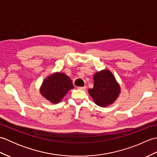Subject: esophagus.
I'll list each match as a JSON object with an SVG mask.
<instances>
[{
    "mask_svg": "<svg viewBox=\"0 0 157 157\" xmlns=\"http://www.w3.org/2000/svg\"><path fill=\"white\" fill-rule=\"evenodd\" d=\"M78 88L79 90H85L86 88V86H79Z\"/></svg>",
    "mask_w": 157,
    "mask_h": 157,
    "instance_id": "34e87169",
    "label": "esophagus"
}]
</instances>
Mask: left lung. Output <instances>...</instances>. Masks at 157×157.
I'll return each mask as SVG.
<instances>
[{"label": "left lung", "mask_w": 157, "mask_h": 157, "mask_svg": "<svg viewBox=\"0 0 157 157\" xmlns=\"http://www.w3.org/2000/svg\"><path fill=\"white\" fill-rule=\"evenodd\" d=\"M94 82V87L88 90V93L96 104L102 107L112 104L120 92L119 86L112 73L108 70L96 73Z\"/></svg>", "instance_id": "8db88e82"}]
</instances>
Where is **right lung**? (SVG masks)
Segmentation results:
<instances>
[{
	"instance_id": "right-lung-1",
	"label": "right lung",
	"mask_w": 157,
	"mask_h": 157,
	"mask_svg": "<svg viewBox=\"0 0 157 157\" xmlns=\"http://www.w3.org/2000/svg\"><path fill=\"white\" fill-rule=\"evenodd\" d=\"M74 88L72 82L65 73H55L46 78L41 87V94L53 103L61 101L69 90Z\"/></svg>"
}]
</instances>
